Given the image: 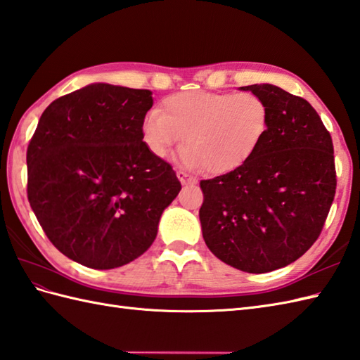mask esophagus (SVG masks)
<instances>
[{
	"label": "esophagus",
	"instance_id": "esophagus-1",
	"mask_svg": "<svg viewBox=\"0 0 360 360\" xmlns=\"http://www.w3.org/2000/svg\"><path fill=\"white\" fill-rule=\"evenodd\" d=\"M176 176H178V179L181 181L182 186H188V184H196V179H195V178H191L190 174L184 173V172H178Z\"/></svg>",
	"mask_w": 360,
	"mask_h": 360
}]
</instances>
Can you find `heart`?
I'll return each instance as SVG.
<instances>
[{
  "label": "heart",
  "instance_id": "obj_1",
  "mask_svg": "<svg viewBox=\"0 0 360 360\" xmlns=\"http://www.w3.org/2000/svg\"><path fill=\"white\" fill-rule=\"evenodd\" d=\"M270 110L255 94L193 90L164 99L162 113L150 112L141 124L147 150L164 158L179 144L187 169L225 174L244 165L266 136Z\"/></svg>",
  "mask_w": 360,
  "mask_h": 360
}]
</instances>
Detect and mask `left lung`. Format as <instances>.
<instances>
[{
    "label": "left lung",
    "instance_id": "8db88e82",
    "mask_svg": "<svg viewBox=\"0 0 360 360\" xmlns=\"http://www.w3.org/2000/svg\"><path fill=\"white\" fill-rule=\"evenodd\" d=\"M270 110L262 144L222 176L200 181V229L210 252L247 273H269L319 238L336 193L333 142L311 104L273 84L240 87Z\"/></svg>",
    "mask_w": 360,
    "mask_h": 360
}]
</instances>
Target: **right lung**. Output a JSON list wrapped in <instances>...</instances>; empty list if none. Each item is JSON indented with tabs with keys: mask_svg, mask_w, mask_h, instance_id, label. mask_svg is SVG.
<instances>
[{
	"mask_svg": "<svg viewBox=\"0 0 360 360\" xmlns=\"http://www.w3.org/2000/svg\"><path fill=\"white\" fill-rule=\"evenodd\" d=\"M150 90L95 82L55 99L27 148V198L50 242L72 261L110 270L146 253L181 182L148 152Z\"/></svg>",
	"mask_w": 360,
	"mask_h": 360,
	"instance_id": "right-lung-1",
	"label": "right lung"
}]
</instances>
